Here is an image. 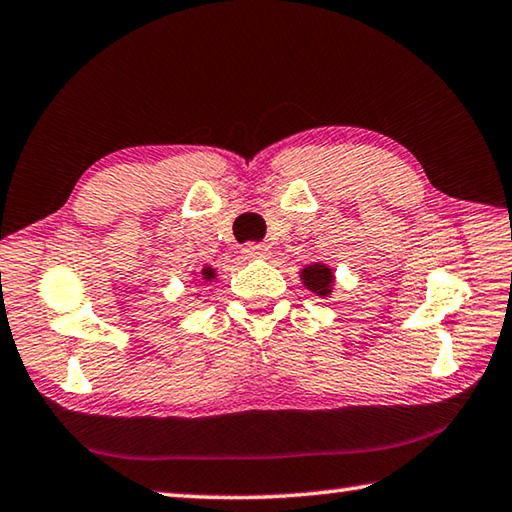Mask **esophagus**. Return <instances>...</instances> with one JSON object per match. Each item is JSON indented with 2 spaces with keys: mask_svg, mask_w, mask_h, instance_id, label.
I'll return each mask as SVG.
<instances>
[{
  "mask_svg": "<svg viewBox=\"0 0 512 512\" xmlns=\"http://www.w3.org/2000/svg\"><path fill=\"white\" fill-rule=\"evenodd\" d=\"M241 255H244V259H266L268 246L266 244H246L244 248H241Z\"/></svg>",
  "mask_w": 512,
  "mask_h": 512,
  "instance_id": "esophagus-1",
  "label": "esophagus"
}]
</instances>
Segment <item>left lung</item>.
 <instances>
[{
	"mask_svg": "<svg viewBox=\"0 0 512 512\" xmlns=\"http://www.w3.org/2000/svg\"><path fill=\"white\" fill-rule=\"evenodd\" d=\"M300 280L305 284V289H309L311 293H316L318 298H332L334 284H336V275L332 268L323 262L316 264H307L300 268Z\"/></svg>",
	"mask_w": 512,
	"mask_h": 512,
	"instance_id": "1",
	"label": "left lung"
}]
</instances>
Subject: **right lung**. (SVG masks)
Returning <instances> with one entry per match:
<instances>
[{"mask_svg":"<svg viewBox=\"0 0 512 512\" xmlns=\"http://www.w3.org/2000/svg\"><path fill=\"white\" fill-rule=\"evenodd\" d=\"M194 275V282H205V284H210V282H216V268H212L210 264H205L201 271H194L192 273Z\"/></svg>","mask_w":512,"mask_h":512,"instance_id":"obj_1","label":"right lung"}]
</instances>
